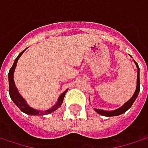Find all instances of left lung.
Returning a JSON list of instances; mask_svg holds the SVG:
<instances>
[{
    "instance_id": "8db88e82",
    "label": "left lung",
    "mask_w": 148,
    "mask_h": 148,
    "mask_svg": "<svg viewBox=\"0 0 148 148\" xmlns=\"http://www.w3.org/2000/svg\"><path fill=\"white\" fill-rule=\"evenodd\" d=\"M135 65L138 69V72H137V86H136V90L134 93V95L132 96V98L127 102L125 103L121 108L117 109V110H111V111H107V110H99V109H95L96 112H98L99 114L104 116H119L124 112H126L134 103V102L135 101L138 94H139V92H140V69H139V66L138 64L135 62Z\"/></svg>"
}]
</instances>
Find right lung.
Instances as JSON below:
<instances>
[{
  "instance_id": "right-lung-1",
  "label": "right lung",
  "mask_w": 148,
  "mask_h": 148,
  "mask_svg": "<svg viewBox=\"0 0 148 148\" xmlns=\"http://www.w3.org/2000/svg\"><path fill=\"white\" fill-rule=\"evenodd\" d=\"M25 50H23L22 52L19 53V55L18 56V57L15 59L14 62L12 66V68L10 69L9 70V73H8V80H9V94H10V97L12 99V100L14 101V103L20 109L21 111H23L24 113L27 114V115H38V116H43V115H48V114H50L52 112H54L56 110H57L63 102V99L65 97V94H66V92H64L63 93H62V95L59 97V99L57 101V103L56 105H54L52 108L45 110V111H39V110H34L32 108H31L29 105H27V103H25V99L19 95L18 92L17 91V88L15 86L14 81V72L15 67H16V64H17V62L18 60V58L21 56V55L25 52Z\"/></svg>"
}]
</instances>
